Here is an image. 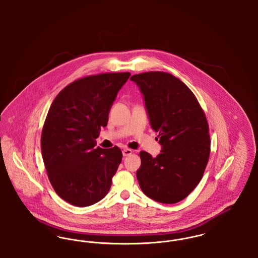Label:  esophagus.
I'll return each instance as SVG.
<instances>
[{
    "instance_id": "1",
    "label": "esophagus",
    "mask_w": 258,
    "mask_h": 258,
    "mask_svg": "<svg viewBox=\"0 0 258 258\" xmlns=\"http://www.w3.org/2000/svg\"><path fill=\"white\" fill-rule=\"evenodd\" d=\"M131 154H133V150H131V149H127V148H125V149H123V157H127V156H130Z\"/></svg>"
}]
</instances>
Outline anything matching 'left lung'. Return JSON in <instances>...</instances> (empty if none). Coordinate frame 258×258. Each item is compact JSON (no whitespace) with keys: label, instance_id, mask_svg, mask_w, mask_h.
I'll return each mask as SVG.
<instances>
[{"label":"left lung","instance_id":"left-lung-1","mask_svg":"<svg viewBox=\"0 0 258 258\" xmlns=\"http://www.w3.org/2000/svg\"><path fill=\"white\" fill-rule=\"evenodd\" d=\"M145 102L151 127L159 133L160 154L141 151L136 171L148 197L174 204L187 197L202 179L210 155L206 116L194 93L180 79L162 72L131 77Z\"/></svg>","mask_w":258,"mask_h":258}]
</instances>
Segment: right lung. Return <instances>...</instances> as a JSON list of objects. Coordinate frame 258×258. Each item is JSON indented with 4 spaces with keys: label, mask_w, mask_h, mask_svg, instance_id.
Segmentation results:
<instances>
[{
    "label": "right lung",
    "mask_w": 258,
    "mask_h": 258,
    "mask_svg": "<svg viewBox=\"0 0 258 258\" xmlns=\"http://www.w3.org/2000/svg\"><path fill=\"white\" fill-rule=\"evenodd\" d=\"M130 73L102 74L63 88L51 104L41 135V152L50 183L58 196L78 207L105 197L122 152L96 148L117 94Z\"/></svg>",
    "instance_id": "add662e5"
}]
</instances>
